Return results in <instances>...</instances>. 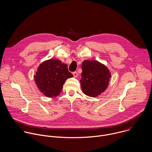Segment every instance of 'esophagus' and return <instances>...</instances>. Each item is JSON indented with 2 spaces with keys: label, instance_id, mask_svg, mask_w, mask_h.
I'll use <instances>...</instances> for the list:
<instances>
[{
  "label": "esophagus",
  "instance_id": "esophagus-1",
  "mask_svg": "<svg viewBox=\"0 0 152 152\" xmlns=\"http://www.w3.org/2000/svg\"><path fill=\"white\" fill-rule=\"evenodd\" d=\"M72 74H73V75H74V77H77V76H78V72H76V71H75V72H74L73 73H72Z\"/></svg>",
  "mask_w": 152,
  "mask_h": 152
}]
</instances>
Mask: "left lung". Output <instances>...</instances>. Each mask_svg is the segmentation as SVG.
Returning <instances> with one entry per match:
<instances>
[{"instance_id": "obj_1", "label": "left lung", "mask_w": 152, "mask_h": 152, "mask_svg": "<svg viewBox=\"0 0 152 152\" xmlns=\"http://www.w3.org/2000/svg\"><path fill=\"white\" fill-rule=\"evenodd\" d=\"M81 87L83 92L90 97H96L107 88L110 78L109 70L97 61L85 60L82 64Z\"/></svg>"}]
</instances>
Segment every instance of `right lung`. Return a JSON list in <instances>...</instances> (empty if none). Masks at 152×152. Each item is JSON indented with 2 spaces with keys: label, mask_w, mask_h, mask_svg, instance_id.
<instances>
[{
  "label": "right lung",
  "mask_w": 152,
  "mask_h": 152,
  "mask_svg": "<svg viewBox=\"0 0 152 152\" xmlns=\"http://www.w3.org/2000/svg\"><path fill=\"white\" fill-rule=\"evenodd\" d=\"M72 77L66 64L59 59H51L40 65L34 80L42 93L48 97H53L60 94L65 81Z\"/></svg>",
  "instance_id": "1"
}]
</instances>
